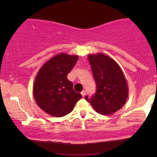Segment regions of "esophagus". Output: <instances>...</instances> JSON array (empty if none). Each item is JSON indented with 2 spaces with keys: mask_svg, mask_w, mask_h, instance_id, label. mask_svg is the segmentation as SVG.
<instances>
[{
  "mask_svg": "<svg viewBox=\"0 0 157 157\" xmlns=\"http://www.w3.org/2000/svg\"><path fill=\"white\" fill-rule=\"evenodd\" d=\"M81 94H82V96L84 97L85 96H86V91H82V92H81Z\"/></svg>",
  "mask_w": 157,
  "mask_h": 157,
  "instance_id": "1",
  "label": "esophagus"
}]
</instances>
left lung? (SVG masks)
Masks as SVG:
<instances>
[{
	"instance_id": "8db88e82",
	"label": "left lung",
	"mask_w": 157,
	"mask_h": 157,
	"mask_svg": "<svg viewBox=\"0 0 157 157\" xmlns=\"http://www.w3.org/2000/svg\"><path fill=\"white\" fill-rule=\"evenodd\" d=\"M89 63L97 85V92L90 102L97 113L110 115L120 110L128 97V87L123 71L117 63L103 53L90 54Z\"/></svg>"
}]
</instances>
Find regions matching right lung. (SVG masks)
<instances>
[{"instance_id":"right-lung-1","label":"right lung","mask_w":157,"mask_h":157,"mask_svg":"<svg viewBox=\"0 0 157 157\" xmlns=\"http://www.w3.org/2000/svg\"><path fill=\"white\" fill-rule=\"evenodd\" d=\"M78 58L77 55L59 53L46 61L36 75L34 98L37 105L48 114L56 117L66 116L82 98L67 78Z\"/></svg>"}]
</instances>
